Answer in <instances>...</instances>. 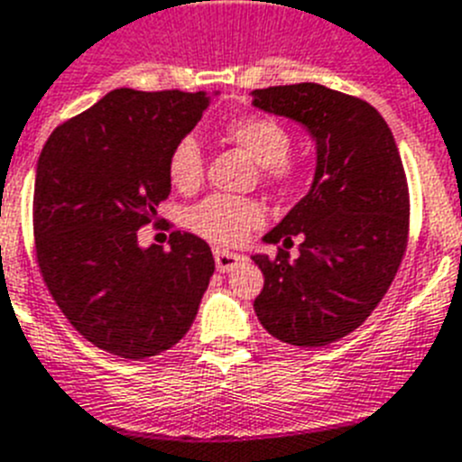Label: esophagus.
I'll list each match as a JSON object with an SVG mask.
<instances>
[{
	"instance_id": "obj_1",
	"label": "esophagus",
	"mask_w": 462,
	"mask_h": 462,
	"mask_svg": "<svg viewBox=\"0 0 462 462\" xmlns=\"http://www.w3.org/2000/svg\"><path fill=\"white\" fill-rule=\"evenodd\" d=\"M214 257H216V269L223 273L232 272V269H236L241 262H244V255H239V253L223 251V248H216Z\"/></svg>"
}]
</instances>
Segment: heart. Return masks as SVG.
<instances>
[{"label": "heart", "mask_w": 462, "mask_h": 462, "mask_svg": "<svg viewBox=\"0 0 462 462\" xmlns=\"http://www.w3.org/2000/svg\"><path fill=\"white\" fill-rule=\"evenodd\" d=\"M226 135L260 163L262 180L276 186L297 184L306 177L309 163L290 152L292 133L273 115H246L226 124ZM205 156L193 135H184L168 153V180L181 193H190L202 184ZM264 223V207L253 198L209 195L186 214V226L202 239L218 246H236Z\"/></svg>", "instance_id": "b5f03b06"}]
</instances>
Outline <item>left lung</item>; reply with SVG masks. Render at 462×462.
Instances as JSON below:
<instances>
[{
	"label": "left lung",
	"instance_id": "1",
	"mask_svg": "<svg viewBox=\"0 0 462 462\" xmlns=\"http://www.w3.org/2000/svg\"><path fill=\"white\" fill-rule=\"evenodd\" d=\"M253 106L297 119L318 144L309 195L267 236L273 257L255 299L262 327L282 343L322 347L368 319L396 278L410 236V190L392 131L371 103L315 85L253 91ZM299 236L300 257L288 247Z\"/></svg>",
	"mask_w": 462,
	"mask_h": 462
}]
</instances>
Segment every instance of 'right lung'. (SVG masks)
Returning <instances> with one entry per match:
<instances>
[{
    "label": "right lung",
    "mask_w": 462,
    "mask_h": 462,
    "mask_svg": "<svg viewBox=\"0 0 462 462\" xmlns=\"http://www.w3.org/2000/svg\"><path fill=\"white\" fill-rule=\"evenodd\" d=\"M205 91L115 89L50 133L36 165L34 248L73 329L110 355L147 359L190 329L214 273L205 239L170 248L138 230L170 195L168 153L200 122Z\"/></svg>",
    "instance_id": "add662e5"
}]
</instances>
